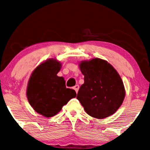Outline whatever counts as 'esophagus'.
Segmentation results:
<instances>
[{
  "label": "esophagus",
  "mask_w": 150,
  "mask_h": 150,
  "mask_svg": "<svg viewBox=\"0 0 150 150\" xmlns=\"http://www.w3.org/2000/svg\"><path fill=\"white\" fill-rule=\"evenodd\" d=\"M73 89H75V92H76L77 93V92H78V89H79V85H76L75 86V87H73Z\"/></svg>",
  "instance_id": "esophagus-1"
}]
</instances>
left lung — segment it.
I'll use <instances>...</instances> for the list:
<instances>
[{
	"label": "left lung",
	"mask_w": 150,
	"mask_h": 150,
	"mask_svg": "<svg viewBox=\"0 0 150 150\" xmlns=\"http://www.w3.org/2000/svg\"><path fill=\"white\" fill-rule=\"evenodd\" d=\"M84 76L77 99L90 116L104 118L114 113L125 97L123 82L111 64L100 58L82 61Z\"/></svg>",
	"instance_id": "left-lung-1"
}]
</instances>
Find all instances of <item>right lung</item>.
I'll return each instance as SVG.
<instances>
[{
  "mask_svg": "<svg viewBox=\"0 0 150 150\" xmlns=\"http://www.w3.org/2000/svg\"><path fill=\"white\" fill-rule=\"evenodd\" d=\"M61 68L60 62L51 58L37 67L29 80L27 99L37 113L45 117L57 114L76 97L74 89L66 87L64 78L57 76Z\"/></svg>",
  "mask_w": 150,
  "mask_h": 150,
  "instance_id": "obj_1",
  "label": "right lung"
}]
</instances>
